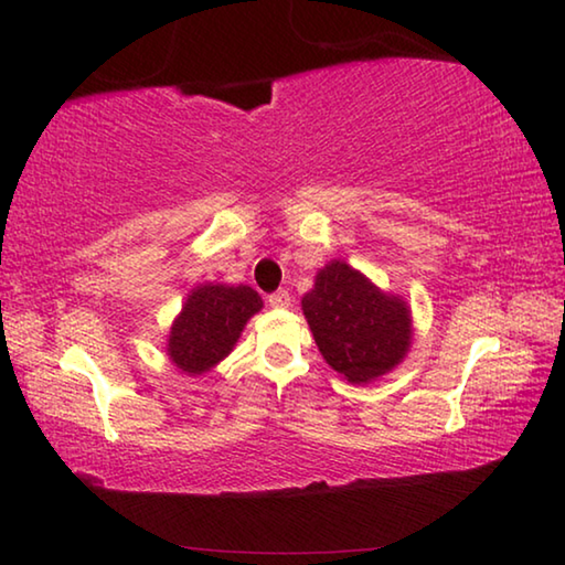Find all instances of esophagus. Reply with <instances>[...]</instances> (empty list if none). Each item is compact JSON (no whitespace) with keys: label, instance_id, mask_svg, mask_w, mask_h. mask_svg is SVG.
<instances>
[{"label":"esophagus","instance_id":"esophagus-1","mask_svg":"<svg viewBox=\"0 0 565 565\" xmlns=\"http://www.w3.org/2000/svg\"><path fill=\"white\" fill-rule=\"evenodd\" d=\"M289 303H291V296L286 289H279L269 296V306H274V309H289Z\"/></svg>","mask_w":565,"mask_h":565}]
</instances>
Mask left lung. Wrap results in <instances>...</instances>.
Segmentation results:
<instances>
[{"label":"left lung","instance_id":"8db88e82","mask_svg":"<svg viewBox=\"0 0 565 565\" xmlns=\"http://www.w3.org/2000/svg\"><path fill=\"white\" fill-rule=\"evenodd\" d=\"M301 309L321 356L351 384L388 374L408 353L406 301L384 294L347 262H329L319 269Z\"/></svg>","mask_w":565,"mask_h":565}]
</instances>
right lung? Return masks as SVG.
Listing matches in <instances>:
<instances>
[{"label":"right lung","mask_w":565,"mask_h":565,"mask_svg":"<svg viewBox=\"0 0 565 565\" xmlns=\"http://www.w3.org/2000/svg\"><path fill=\"white\" fill-rule=\"evenodd\" d=\"M262 296L244 284H202L191 289L169 331L171 363L189 376L206 374L232 353L246 321L262 311Z\"/></svg>","instance_id":"add662e5"}]
</instances>
